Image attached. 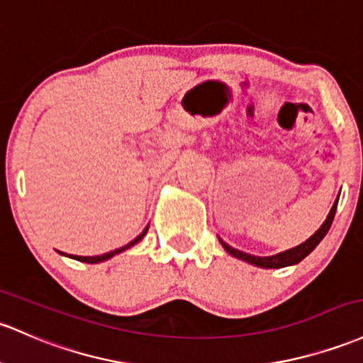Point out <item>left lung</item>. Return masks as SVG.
Here are the masks:
<instances>
[{
  "instance_id": "obj_1",
  "label": "left lung",
  "mask_w": 363,
  "mask_h": 363,
  "mask_svg": "<svg viewBox=\"0 0 363 363\" xmlns=\"http://www.w3.org/2000/svg\"><path fill=\"white\" fill-rule=\"evenodd\" d=\"M337 201H340V194H337V198H336V201H334L333 208L329 210V213H328V217H325L324 224L318 227L315 233H313L312 236H310L305 242L294 246V248L286 250V252H281L277 255H270V257H255V255L240 252V250L233 248V246L227 245V242L222 240V238H218V241H220V245L224 246V250L227 253L233 255L234 258H240V260L246 262V264H252L255 267H262V269H282V267L296 265V264H300V262L303 260L305 257H308V255L317 248L318 242L324 240V236L328 234L330 224H333L334 215H336Z\"/></svg>"
}]
</instances>
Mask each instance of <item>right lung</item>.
<instances>
[{"mask_svg": "<svg viewBox=\"0 0 363 363\" xmlns=\"http://www.w3.org/2000/svg\"><path fill=\"white\" fill-rule=\"evenodd\" d=\"M148 227H150V225H146V227H145V230H143V233L139 234V236L136 238V240H133V241L129 242V245L122 246V248H117V250H113V252L103 253V255H96V257H77V255H70V258H74V260H79V262H84V264H99V262L110 260L111 257H115V255H118V253L125 252V250H129L130 246H134V245H136V242L141 241L143 238L146 236V233H148ZM62 255H65V253H62Z\"/></svg>", "mask_w": 363, "mask_h": 363, "instance_id": "obj_1", "label": "right lung"}]
</instances>
